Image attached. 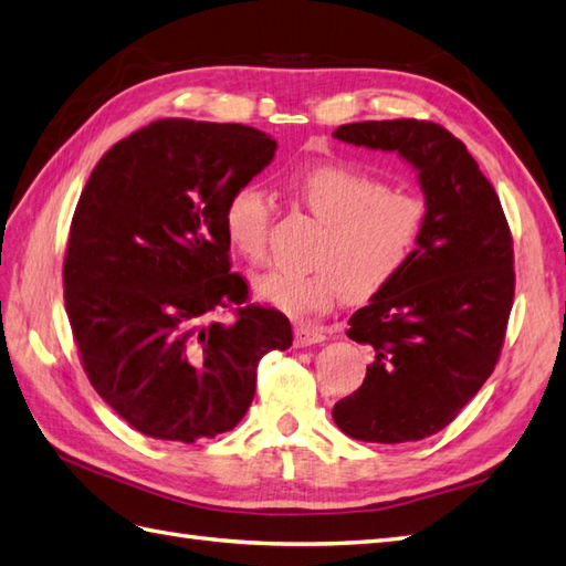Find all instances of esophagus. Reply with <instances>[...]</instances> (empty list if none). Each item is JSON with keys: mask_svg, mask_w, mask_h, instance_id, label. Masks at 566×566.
<instances>
[{"mask_svg": "<svg viewBox=\"0 0 566 566\" xmlns=\"http://www.w3.org/2000/svg\"><path fill=\"white\" fill-rule=\"evenodd\" d=\"M325 339V333L321 327L315 325H306V323H298L294 327V345L296 347H311V345H318Z\"/></svg>", "mask_w": 566, "mask_h": 566, "instance_id": "esophagus-1", "label": "esophagus"}]
</instances>
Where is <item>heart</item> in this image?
<instances>
[{"label":"heart","mask_w":566,"mask_h":566,"mask_svg":"<svg viewBox=\"0 0 566 566\" xmlns=\"http://www.w3.org/2000/svg\"><path fill=\"white\" fill-rule=\"evenodd\" d=\"M298 205L323 221L313 272L272 270L253 282L255 296L296 321L331 311L345 294L369 301L410 265L424 227L419 197L388 190L343 164L313 166L289 180ZM274 205L258 186L235 190L223 207V231L245 260L262 262Z\"/></svg>","instance_id":"heart-1"}]
</instances>
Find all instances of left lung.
<instances>
[{
    "label": "left lung",
    "mask_w": 566,
    "mask_h": 566,
    "mask_svg": "<svg viewBox=\"0 0 566 566\" xmlns=\"http://www.w3.org/2000/svg\"><path fill=\"white\" fill-rule=\"evenodd\" d=\"M333 137L396 151L424 192L410 265L349 318L371 364L333 419L357 441H419L451 424L494 371L514 304L511 233L490 180L441 125L366 120Z\"/></svg>",
    "instance_id": "obj_1"
}]
</instances>
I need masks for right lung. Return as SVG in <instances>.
I'll return each mask as SVG.
<instances>
[{
    "mask_svg": "<svg viewBox=\"0 0 566 566\" xmlns=\"http://www.w3.org/2000/svg\"><path fill=\"white\" fill-rule=\"evenodd\" d=\"M277 151L235 123L156 120L117 142L76 205L64 306L98 396L144 437L195 443L241 422L258 364L292 347L274 308L243 304L223 207Z\"/></svg>",
    "mask_w": 566,
    "mask_h": 566,
    "instance_id": "1",
    "label": "right lung"
}]
</instances>
